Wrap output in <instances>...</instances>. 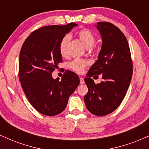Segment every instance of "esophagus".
<instances>
[{"label":"esophagus","instance_id":"obj_1","mask_svg":"<svg viewBox=\"0 0 149 149\" xmlns=\"http://www.w3.org/2000/svg\"><path fill=\"white\" fill-rule=\"evenodd\" d=\"M84 83H85L84 78H80V84L83 85V84H84Z\"/></svg>","mask_w":149,"mask_h":149}]
</instances>
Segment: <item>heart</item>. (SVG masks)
Listing matches in <instances>:
<instances>
[{
    "label": "heart",
    "mask_w": 149,
    "mask_h": 149,
    "mask_svg": "<svg viewBox=\"0 0 149 149\" xmlns=\"http://www.w3.org/2000/svg\"><path fill=\"white\" fill-rule=\"evenodd\" d=\"M78 38L80 39L82 43L84 45L86 48H91L95 45L96 39L95 36L88 29L80 30L77 33ZM70 40V36L66 35L61 39L59 43V52L62 56H66L67 53V46ZM88 65V61L85 59H76L69 63V68L73 71L78 73H81L84 71L87 66Z\"/></svg>",
    "instance_id": "b5f03b06"
}]
</instances>
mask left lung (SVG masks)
Here are the masks:
<instances>
[{
	"instance_id": "obj_1",
	"label": "left lung",
	"mask_w": 149,
	"mask_h": 149,
	"mask_svg": "<svg viewBox=\"0 0 149 149\" xmlns=\"http://www.w3.org/2000/svg\"><path fill=\"white\" fill-rule=\"evenodd\" d=\"M95 26L102 45L98 59L85 78L88 92L84 102L90 113L104 116L115 111L125 96L132 76V62L127 39L118 27L102 22ZM100 74L103 80L95 84L91 77Z\"/></svg>"
}]
</instances>
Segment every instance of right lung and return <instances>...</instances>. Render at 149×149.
Returning a JSON list of instances; mask_svg holds the SVG:
<instances>
[{
    "label": "right lung",
    "mask_w": 149,
    "mask_h": 149,
    "mask_svg": "<svg viewBox=\"0 0 149 149\" xmlns=\"http://www.w3.org/2000/svg\"><path fill=\"white\" fill-rule=\"evenodd\" d=\"M78 24L47 26L29 36L22 45L19 60V78L29 102L43 115L59 114L80 83L78 75L66 71L59 81L52 72L62 62L61 39Z\"/></svg>",
    "instance_id": "1"
}]
</instances>
